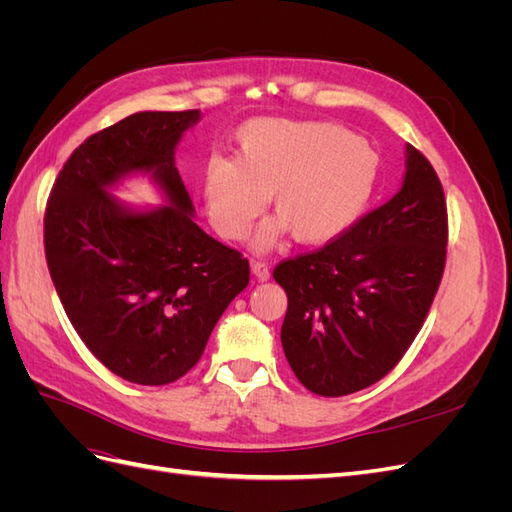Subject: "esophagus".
I'll return each instance as SVG.
<instances>
[{
  "instance_id": "34e87169",
  "label": "esophagus",
  "mask_w": 512,
  "mask_h": 512,
  "mask_svg": "<svg viewBox=\"0 0 512 512\" xmlns=\"http://www.w3.org/2000/svg\"><path fill=\"white\" fill-rule=\"evenodd\" d=\"M250 265H252V273L258 277L260 282H267V280H269L271 271H269V265H267L265 260H256V258H252V260H250Z\"/></svg>"
}]
</instances>
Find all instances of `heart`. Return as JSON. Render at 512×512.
<instances>
[{"mask_svg": "<svg viewBox=\"0 0 512 512\" xmlns=\"http://www.w3.org/2000/svg\"><path fill=\"white\" fill-rule=\"evenodd\" d=\"M376 181V156L329 121L256 119L237 134V158H211L203 173L209 222L228 241L245 239L269 196L275 218L254 247L269 250L290 230L297 243H327L361 215Z\"/></svg>", "mask_w": 512, "mask_h": 512, "instance_id": "1", "label": "heart"}]
</instances>
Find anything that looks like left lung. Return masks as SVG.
Here are the masks:
<instances>
[{
	"instance_id": "obj_1",
	"label": "left lung",
	"mask_w": 512,
	"mask_h": 512,
	"mask_svg": "<svg viewBox=\"0 0 512 512\" xmlns=\"http://www.w3.org/2000/svg\"><path fill=\"white\" fill-rule=\"evenodd\" d=\"M401 190L320 250L273 269L286 290L282 346L294 376L322 397L382 380L421 331L446 265L448 213L431 162L406 147Z\"/></svg>"
}]
</instances>
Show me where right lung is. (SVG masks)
<instances>
[{"mask_svg":"<svg viewBox=\"0 0 512 512\" xmlns=\"http://www.w3.org/2000/svg\"><path fill=\"white\" fill-rule=\"evenodd\" d=\"M200 111L134 113L72 151L44 211V254L74 331L119 378L162 386L198 363L250 262L192 220L175 166ZM132 169L153 172L170 208L134 214L105 192Z\"/></svg>","mask_w":512,"mask_h":512,"instance_id":"right-lung-1","label":"right lung"}]
</instances>
